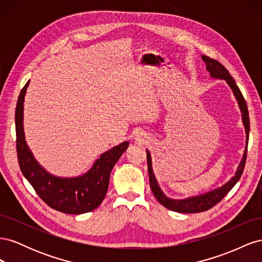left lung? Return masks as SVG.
<instances>
[{"instance_id": "1", "label": "left lung", "mask_w": 262, "mask_h": 262, "mask_svg": "<svg viewBox=\"0 0 262 262\" xmlns=\"http://www.w3.org/2000/svg\"><path fill=\"white\" fill-rule=\"evenodd\" d=\"M202 60L204 61L205 66H207L208 72L210 73V76L215 80H223L227 83L229 89L232 90L235 99L237 100V104L241 109L242 113V121L245 126L246 132V147L244 150V155L242 157V161L237 167V170L235 175L229 179L226 184H224L222 187L215 188L202 194L192 195L185 198V199H172L164 193L162 188L158 185V181L154 175L153 165H152V157H150L149 150L146 149V157H147V168H148V177H149V186L152 189V192L155 195L157 201L160 202L166 209L179 212V213H199L204 212L214 205L219 203L223 198L231 191V189L237 184V181L242 177V173L245 168L246 163V156H247V146H248V139H249V114L247 104L243 97V94L239 91L238 86L236 85L235 80L228 73V71L221 64L216 60H213L207 55H202Z\"/></svg>"}]
</instances>
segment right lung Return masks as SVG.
Segmentation results:
<instances>
[{
  "label": "right lung",
  "mask_w": 262,
  "mask_h": 262,
  "mask_svg": "<svg viewBox=\"0 0 262 262\" xmlns=\"http://www.w3.org/2000/svg\"><path fill=\"white\" fill-rule=\"evenodd\" d=\"M29 81L18 96L15 110L16 147L23 175L33 186L37 194L50 208L67 214H82L98 208L104 200L109 186L110 172L120 156L128 148L124 141L102 153L92 167L81 176L59 177L47 171L37 162L25 139L24 132V101Z\"/></svg>",
  "instance_id": "obj_1"
}]
</instances>
